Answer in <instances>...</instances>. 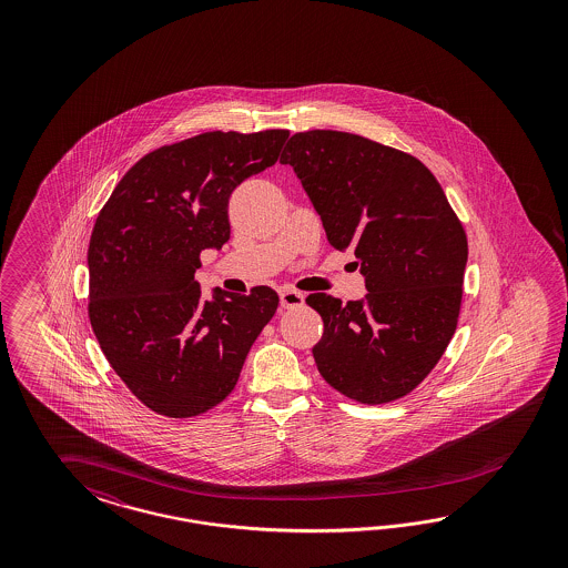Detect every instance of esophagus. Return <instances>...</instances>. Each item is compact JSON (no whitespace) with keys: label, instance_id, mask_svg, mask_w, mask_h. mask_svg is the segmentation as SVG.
<instances>
[{"label":"esophagus","instance_id":"1","mask_svg":"<svg viewBox=\"0 0 568 568\" xmlns=\"http://www.w3.org/2000/svg\"><path fill=\"white\" fill-rule=\"evenodd\" d=\"M278 297H281V306L283 308H300V306H304V295L295 292V290H290V287L281 290Z\"/></svg>","mask_w":568,"mask_h":568}]
</instances>
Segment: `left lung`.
<instances>
[{
    "mask_svg": "<svg viewBox=\"0 0 568 568\" xmlns=\"http://www.w3.org/2000/svg\"><path fill=\"white\" fill-rule=\"evenodd\" d=\"M292 164L335 250H352L366 297L310 293L325 331L318 373L361 404L408 396L444 356L458 325L465 226L433 172L414 155L344 131L295 133Z\"/></svg>",
    "mask_w": 568,
    "mask_h": 568,
    "instance_id": "obj_1",
    "label": "left lung"
}]
</instances>
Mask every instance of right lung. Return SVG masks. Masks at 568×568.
<instances>
[{
	"mask_svg": "<svg viewBox=\"0 0 568 568\" xmlns=\"http://www.w3.org/2000/svg\"><path fill=\"white\" fill-rule=\"evenodd\" d=\"M285 129L210 131L143 155L103 204L89 241V321L103 356L150 410L190 418L221 404L240 378L278 295L214 290L195 271L231 237L229 197L273 166Z\"/></svg>",
	"mask_w": 568,
	"mask_h": 568,
	"instance_id": "obj_1",
	"label": "right lung"
}]
</instances>
